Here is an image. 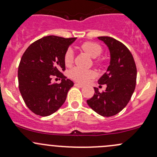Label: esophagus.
<instances>
[{
  "label": "esophagus",
  "mask_w": 157,
  "mask_h": 157,
  "mask_svg": "<svg viewBox=\"0 0 157 157\" xmlns=\"http://www.w3.org/2000/svg\"><path fill=\"white\" fill-rule=\"evenodd\" d=\"M74 86H77V87H83V85L80 84V83H75V84H74Z\"/></svg>",
  "instance_id": "34e87169"
}]
</instances>
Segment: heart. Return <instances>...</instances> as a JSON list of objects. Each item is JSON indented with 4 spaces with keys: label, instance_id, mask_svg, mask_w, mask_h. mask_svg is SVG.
<instances>
[{
    "label": "heart",
    "instance_id": "b5f03b06",
    "mask_svg": "<svg viewBox=\"0 0 157 157\" xmlns=\"http://www.w3.org/2000/svg\"><path fill=\"white\" fill-rule=\"evenodd\" d=\"M80 49L92 58H96L99 57L102 52V47L99 44L93 42H83L80 45ZM64 61L67 67L72 65L74 62V52L71 48L67 49L64 53ZM95 63L97 64H102V61L101 59H95ZM70 77L77 82L86 83L90 79L95 77V73L91 70L84 71L80 68H74L70 72Z\"/></svg>",
    "mask_w": 157,
    "mask_h": 157
}]
</instances>
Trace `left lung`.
<instances>
[{
    "label": "left lung",
    "instance_id": "left-lung-1",
    "mask_svg": "<svg viewBox=\"0 0 157 157\" xmlns=\"http://www.w3.org/2000/svg\"><path fill=\"white\" fill-rule=\"evenodd\" d=\"M98 39L105 44L110 53L106 72L98 80L99 84L106 85V90L99 93V89L94 87V95L86 102L99 115L110 117L129 102L135 90L137 68L132 55L124 44L109 36Z\"/></svg>",
    "mask_w": 157,
    "mask_h": 157
}]
</instances>
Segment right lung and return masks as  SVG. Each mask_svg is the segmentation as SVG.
I'll return each mask as SVG.
<instances>
[{"label":"right lung","mask_w":157,"mask_h":157,"mask_svg":"<svg viewBox=\"0 0 157 157\" xmlns=\"http://www.w3.org/2000/svg\"><path fill=\"white\" fill-rule=\"evenodd\" d=\"M76 39L45 36L31 44L23 53L18 67L19 89L33 113L48 116L65 102L74 83L61 71L65 70L64 53ZM52 75L61 78V83L52 84Z\"/></svg>","instance_id":"right-lung-1"}]
</instances>
